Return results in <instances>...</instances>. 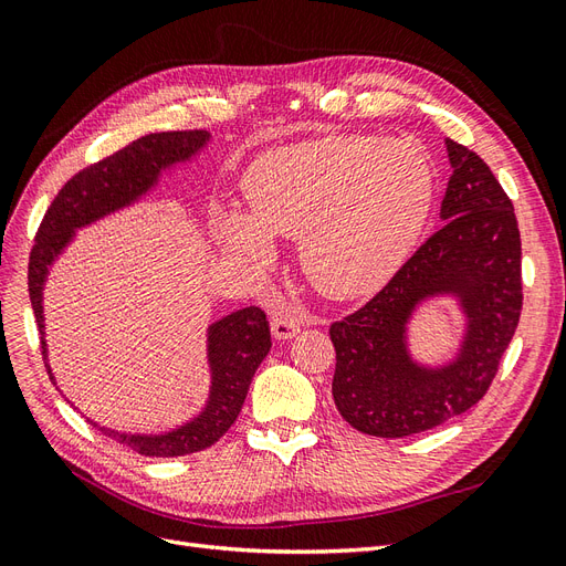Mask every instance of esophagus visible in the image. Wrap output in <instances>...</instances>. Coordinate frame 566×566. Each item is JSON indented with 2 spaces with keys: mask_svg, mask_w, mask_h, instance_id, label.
<instances>
[{
  "mask_svg": "<svg viewBox=\"0 0 566 566\" xmlns=\"http://www.w3.org/2000/svg\"><path fill=\"white\" fill-rule=\"evenodd\" d=\"M300 328H302L300 318L290 312H281L271 321V333L276 339H293L300 333Z\"/></svg>",
  "mask_w": 566,
  "mask_h": 566,
  "instance_id": "esophagus-1",
  "label": "esophagus"
}]
</instances>
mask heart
Returning a JSON list of instances; mask_svg holds the SVG:
<instances>
[{
  "instance_id": "obj_1",
  "label": "heart",
  "mask_w": 566,
  "mask_h": 566,
  "mask_svg": "<svg viewBox=\"0 0 566 566\" xmlns=\"http://www.w3.org/2000/svg\"><path fill=\"white\" fill-rule=\"evenodd\" d=\"M250 214L212 219L219 245L264 266L273 238H300L304 273L323 295L380 290L413 250L434 200L427 153L406 139L333 134L256 158L243 179Z\"/></svg>"
}]
</instances>
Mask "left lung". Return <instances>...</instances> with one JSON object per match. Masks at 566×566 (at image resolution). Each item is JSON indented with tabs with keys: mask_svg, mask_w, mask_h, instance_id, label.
Listing matches in <instances>:
<instances>
[{
	"mask_svg": "<svg viewBox=\"0 0 566 566\" xmlns=\"http://www.w3.org/2000/svg\"><path fill=\"white\" fill-rule=\"evenodd\" d=\"M453 175L443 224L361 310L331 325L333 399L354 430L399 439L470 410L491 387L522 314L515 208L474 150L447 139ZM453 294L467 335L453 363L430 369L407 352V321L430 296Z\"/></svg>",
	"mask_w": 566,
	"mask_h": 566,
	"instance_id": "1",
	"label": "left lung"
}]
</instances>
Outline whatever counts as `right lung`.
Instances as JSON below:
<instances>
[{
    "mask_svg": "<svg viewBox=\"0 0 566 566\" xmlns=\"http://www.w3.org/2000/svg\"><path fill=\"white\" fill-rule=\"evenodd\" d=\"M210 134L205 129L188 132H158L146 134L129 146L119 148L113 156L84 167L67 181L42 219L35 235V245L28 264V290L32 312L42 335V354L46 361L44 339V312L42 290L49 266L59 260L65 245L73 241L75 231L92 221L127 208L146 196L158 184L165 169L191 160ZM271 349V333L266 314L260 306H245L224 318L214 321L208 328V361L212 373L210 397L200 416L188 420L165 434H127L98 427L106 437L125 443L127 449L148 458H177L198 453L212 447L227 434L245 403L254 370L260 368ZM49 378L54 380L49 364Z\"/></svg>",
    "mask_w": 566,
    "mask_h": 566,
    "instance_id": "add662e5",
    "label": "right lung"
}]
</instances>
